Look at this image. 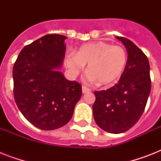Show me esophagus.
I'll use <instances>...</instances> for the list:
<instances>
[{
    "instance_id": "1",
    "label": "esophagus",
    "mask_w": 161,
    "mask_h": 161,
    "mask_svg": "<svg viewBox=\"0 0 161 161\" xmlns=\"http://www.w3.org/2000/svg\"><path fill=\"white\" fill-rule=\"evenodd\" d=\"M82 90H83V93H89V92H91L90 88H88V87H86V86H84V85L82 86Z\"/></svg>"
}]
</instances>
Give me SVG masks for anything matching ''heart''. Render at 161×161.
Listing matches in <instances>:
<instances>
[{
    "mask_svg": "<svg viewBox=\"0 0 161 161\" xmlns=\"http://www.w3.org/2000/svg\"><path fill=\"white\" fill-rule=\"evenodd\" d=\"M65 63L73 74L79 73L84 64H88V79L96 81L98 85L107 86L115 83L122 75L127 63V53L122 47L98 42L84 45L77 53H69Z\"/></svg>",
    "mask_w": 161,
    "mask_h": 161,
    "instance_id": "b5f03b06",
    "label": "heart"
}]
</instances>
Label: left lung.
I'll return each instance as SVG.
<instances>
[{
	"label": "left lung",
	"mask_w": 161,
	"mask_h": 161,
	"mask_svg": "<svg viewBox=\"0 0 161 161\" xmlns=\"http://www.w3.org/2000/svg\"><path fill=\"white\" fill-rule=\"evenodd\" d=\"M128 52L126 67L119 83L107 90L94 91L96 124L108 133L120 134L132 128L144 113L151 88L147 57L129 39L117 36Z\"/></svg>",
	"instance_id": "8db88e82"
}]
</instances>
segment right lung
Masks as SVG:
<instances>
[{"label":"right lung","instance_id":"right-lung-1","mask_svg":"<svg viewBox=\"0 0 161 161\" xmlns=\"http://www.w3.org/2000/svg\"><path fill=\"white\" fill-rule=\"evenodd\" d=\"M65 36L47 34L24 47L14 63L13 94L23 116L35 127L52 130L71 119L82 85L68 81L61 67Z\"/></svg>","mask_w":161,"mask_h":161}]
</instances>
